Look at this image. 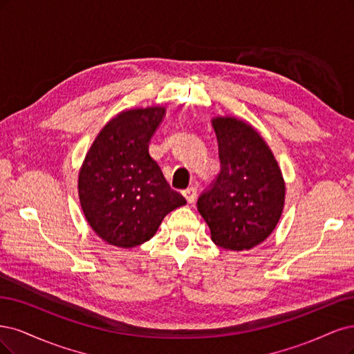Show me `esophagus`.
<instances>
[{
	"instance_id": "34e87169",
	"label": "esophagus",
	"mask_w": 354,
	"mask_h": 354,
	"mask_svg": "<svg viewBox=\"0 0 354 354\" xmlns=\"http://www.w3.org/2000/svg\"><path fill=\"white\" fill-rule=\"evenodd\" d=\"M182 194H184V197L187 198V201H188L189 204H192L194 201H196V198H197V188H196V187H189V188H187Z\"/></svg>"
}]
</instances>
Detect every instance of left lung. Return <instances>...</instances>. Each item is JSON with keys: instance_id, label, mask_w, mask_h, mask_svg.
Wrapping results in <instances>:
<instances>
[{"instance_id": "obj_1", "label": "left lung", "mask_w": 354, "mask_h": 354, "mask_svg": "<svg viewBox=\"0 0 354 354\" xmlns=\"http://www.w3.org/2000/svg\"><path fill=\"white\" fill-rule=\"evenodd\" d=\"M221 172L198 197L197 209L212 239L225 250H250L275 230L283 209L285 182L260 133L236 118L212 120Z\"/></svg>"}]
</instances>
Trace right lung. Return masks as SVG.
Instances as JSON below:
<instances>
[{
    "label": "right lung",
    "instance_id": "1",
    "mask_svg": "<svg viewBox=\"0 0 354 354\" xmlns=\"http://www.w3.org/2000/svg\"><path fill=\"white\" fill-rule=\"evenodd\" d=\"M165 107L122 111L91 145L79 170L85 218L106 243L132 248L148 241L165 216L187 204L148 154Z\"/></svg>",
    "mask_w": 354,
    "mask_h": 354
}]
</instances>
